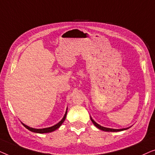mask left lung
<instances>
[{"instance_id": "left-lung-1", "label": "left lung", "mask_w": 155, "mask_h": 155, "mask_svg": "<svg viewBox=\"0 0 155 155\" xmlns=\"http://www.w3.org/2000/svg\"><path fill=\"white\" fill-rule=\"evenodd\" d=\"M90 119H91V120H92V122L93 123V124H94V126L97 127V128H98L99 129H100V130H101L107 131V132H118V131H122V130H126V129L129 128H122V129H113V128H106V127H103V126H100V125H99L98 124H97V123L92 119V118L91 117V116H90Z\"/></svg>"}]
</instances>
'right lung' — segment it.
Here are the masks:
<instances>
[{
  "instance_id": "right-lung-1",
  "label": "right lung",
  "mask_w": 155,
  "mask_h": 155,
  "mask_svg": "<svg viewBox=\"0 0 155 155\" xmlns=\"http://www.w3.org/2000/svg\"><path fill=\"white\" fill-rule=\"evenodd\" d=\"M67 110L66 109V111H65V114L64 116H63V118H62V120H61V121H59L58 124L54 125V126H53L51 127H48V128H41V129H37V128H30V127L27 126V125H25L24 124H22L23 126H24L25 128L27 129H28L29 130L31 131V132H34V133H51V132H53V131L56 130V129H58L59 127H60L61 125L63 122H64V120L65 119V118H66V115H67Z\"/></svg>"
}]
</instances>
